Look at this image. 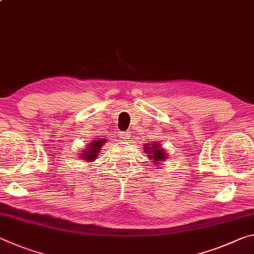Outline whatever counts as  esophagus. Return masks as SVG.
<instances>
[{"instance_id":"esophagus-1","label":"esophagus","mask_w":254,"mask_h":254,"mask_svg":"<svg viewBox=\"0 0 254 254\" xmlns=\"http://www.w3.org/2000/svg\"><path fill=\"white\" fill-rule=\"evenodd\" d=\"M121 139H123V140H126V141H127V140L128 139H130V134H128L127 133H127H126V132H122V133H121Z\"/></svg>"}]
</instances>
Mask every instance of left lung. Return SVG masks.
Wrapping results in <instances>:
<instances>
[{"mask_svg": "<svg viewBox=\"0 0 254 254\" xmlns=\"http://www.w3.org/2000/svg\"><path fill=\"white\" fill-rule=\"evenodd\" d=\"M144 151L147 152V156L151 159V163H155V165L163 163L166 159V152L164 149L160 147L158 142H150L147 144H143Z\"/></svg>", "mask_w": 254, "mask_h": 254, "instance_id": "8db88e82", "label": "left lung"}]
</instances>
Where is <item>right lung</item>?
<instances>
[{
    "instance_id": "obj_1",
    "label": "right lung",
    "mask_w": 254,
    "mask_h": 254,
    "mask_svg": "<svg viewBox=\"0 0 254 254\" xmlns=\"http://www.w3.org/2000/svg\"><path fill=\"white\" fill-rule=\"evenodd\" d=\"M106 140L100 138L99 140H92L90 143H88V147H84L82 154L80 155V158L83 159L84 162H94V159L97 158L98 151Z\"/></svg>"
}]
</instances>
